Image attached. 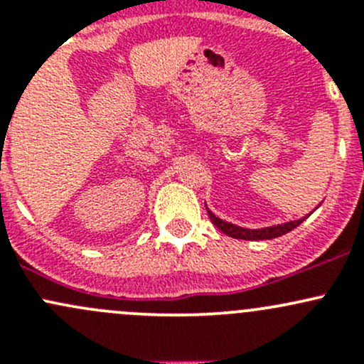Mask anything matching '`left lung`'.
<instances>
[{
    "instance_id": "obj_1",
    "label": "left lung",
    "mask_w": 364,
    "mask_h": 364,
    "mask_svg": "<svg viewBox=\"0 0 364 364\" xmlns=\"http://www.w3.org/2000/svg\"><path fill=\"white\" fill-rule=\"evenodd\" d=\"M208 215H209V220H211V222L215 223V225L218 227L223 234H227V236H230V237H236V240H248V241L273 240V237L284 236V234H287L289 230L296 229L297 225H301L304 220V218H301V220H296V222L284 223V225H274V227H266V229L253 230V229H243V227L232 225V223L225 222V220H222V218H218V216L213 215L209 209H208Z\"/></svg>"
}]
</instances>
